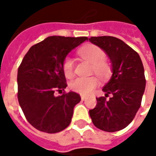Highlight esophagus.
Here are the masks:
<instances>
[{
  "mask_svg": "<svg viewBox=\"0 0 156 156\" xmlns=\"http://www.w3.org/2000/svg\"><path fill=\"white\" fill-rule=\"evenodd\" d=\"M81 99L83 101L85 100V99H86V96H84V95H81Z\"/></svg>",
  "mask_w": 156,
  "mask_h": 156,
  "instance_id": "1",
  "label": "esophagus"
}]
</instances>
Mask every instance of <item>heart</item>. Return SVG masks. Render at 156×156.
<instances>
[{
	"mask_svg": "<svg viewBox=\"0 0 156 156\" xmlns=\"http://www.w3.org/2000/svg\"><path fill=\"white\" fill-rule=\"evenodd\" d=\"M78 54L82 58L92 63L93 72L100 78L108 77L111 68L108 62L105 59V52L96 45H87L78 50ZM62 70L67 78H71L74 73V62L70 57H66L62 62ZM98 80L96 77L89 78H77L70 82V88L83 95L91 94L98 86Z\"/></svg>",
	"mask_w": 156,
	"mask_h": 156,
	"instance_id": "1",
	"label": "heart"
}]
</instances>
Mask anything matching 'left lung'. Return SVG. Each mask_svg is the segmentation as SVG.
<instances>
[{"label": "left lung", "mask_w": 156, "mask_h": 156, "mask_svg": "<svg viewBox=\"0 0 156 156\" xmlns=\"http://www.w3.org/2000/svg\"><path fill=\"white\" fill-rule=\"evenodd\" d=\"M89 41L107 53L113 73L103 88L105 97L96 98L97 105L89 110V115L99 129L121 130L132 122L140 107L145 88L143 63L140 55L117 37H92ZM109 94L112 97L107 101Z\"/></svg>", "instance_id": "left-lung-1"}]
</instances>
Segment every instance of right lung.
<instances>
[{
	"mask_svg": "<svg viewBox=\"0 0 156 156\" xmlns=\"http://www.w3.org/2000/svg\"><path fill=\"white\" fill-rule=\"evenodd\" d=\"M88 37H48L33 45L17 72L19 105L26 119L42 132L54 134L70 124L80 95L69 92L56 97L67 87L62 62L70 51Z\"/></svg>",
	"mask_w": 156,
	"mask_h": 156,
	"instance_id": "obj_1",
	"label": "right lung"
}]
</instances>
